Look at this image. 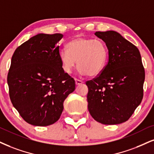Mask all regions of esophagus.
I'll list each match as a JSON object with an SVG mask.
<instances>
[{
  "label": "esophagus",
  "instance_id": "1",
  "mask_svg": "<svg viewBox=\"0 0 154 154\" xmlns=\"http://www.w3.org/2000/svg\"><path fill=\"white\" fill-rule=\"evenodd\" d=\"M75 84H76V85H81L83 83L82 81L79 80V79H75Z\"/></svg>",
  "mask_w": 154,
  "mask_h": 154
}]
</instances>
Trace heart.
Returning <instances> with one entry per match:
<instances>
[{"label": "heart", "instance_id": "heart-1", "mask_svg": "<svg viewBox=\"0 0 154 154\" xmlns=\"http://www.w3.org/2000/svg\"><path fill=\"white\" fill-rule=\"evenodd\" d=\"M63 71L71 73L77 64L82 75L96 76L101 73L109 57L106 43L100 39L77 37L70 41L67 49L59 53Z\"/></svg>", "mask_w": 154, "mask_h": 154}]
</instances>
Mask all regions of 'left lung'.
<instances>
[{"instance_id":"8db88e82","label":"left lung","mask_w":154,"mask_h":154,"mask_svg":"<svg viewBox=\"0 0 154 154\" xmlns=\"http://www.w3.org/2000/svg\"><path fill=\"white\" fill-rule=\"evenodd\" d=\"M105 42L109 60L101 73L86 81L88 109L105 125L128 121L143 96L145 71L137 47L113 31L95 33Z\"/></svg>"}]
</instances>
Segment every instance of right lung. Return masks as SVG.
<instances>
[{
    "label": "right lung",
    "mask_w": 154,
    "mask_h": 154,
    "mask_svg": "<svg viewBox=\"0 0 154 154\" xmlns=\"http://www.w3.org/2000/svg\"><path fill=\"white\" fill-rule=\"evenodd\" d=\"M60 33H40L16 49L8 74L9 96L24 121L46 126L60 119L75 81L65 73L58 43Z\"/></svg>",
    "instance_id": "add662e5"
}]
</instances>
